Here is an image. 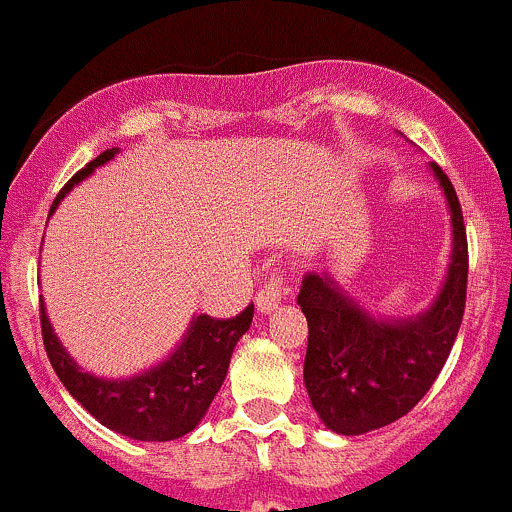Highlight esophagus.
<instances>
[{
  "mask_svg": "<svg viewBox=\"0 0 512 512\" xmlns=\"http://www.w3.org/2000/svg\"><path fill=\"white\" fill-rule=\"evenodd\" d=\"M286 293H288V288H286V281H283L281 271L271 273V276H268L266 281H263L261 291L256 293L258 311H261V313L276 311L278 303H281V298L286 296Z\"/></svg>",
  "mask_w": 512,
  "mask_h": 512,
  "instance_id": "1",
  "label": "esophagus"
}]
</instances>
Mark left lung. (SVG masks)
I'll use <instances>...</instances> for the list:
<instances>
[{
    "instance_id": "8db88e82",
    "label": "left lung",
    "mask_w": 512,
    "mask_h": 512,
    "mask_svg": "<svg viewBox=\"0 0 512 512\" xmlns=\"http://www.w3.org/2000/svg\"><path fill=\"white\" fill-rule=\"evenodd\" d=\"M453 224V254L440 293L423 313L376 318L328 273H306L298 306L308 321L303 381L326 428L361 435L406 416L430 391L458 336L468 288V239L458 194L438 164Z\"/></svg>"
}]
</instances>
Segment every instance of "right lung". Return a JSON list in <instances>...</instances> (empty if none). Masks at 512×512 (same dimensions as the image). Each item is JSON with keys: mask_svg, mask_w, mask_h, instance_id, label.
<instances>
[{"mask_svg": "<svg viewBox=\"0 0 512 512\" xmlns=\"http://www.w3.org/2000/svg\"><path fill=\"white\" fill-rule=\"evenodd\" d=\"M116 151L119 149H106L82 171H77L54 199L49 216L57 211L59 201L96 166L114 159ZM39 311H42L39 318H42L47 356L74 401L82 403L101 426L116 430L126 438L146 440V443L181 438L199 426L224 383L236 343L254 321V303L246 306L236 318H211L201 313L191 318L174 353H169L154 368L131 378H99L79 368L67 348L59 343L44 301H39Z\"/></svg>", "mask_w": 512, "mask_h": 512, "instance_id": "obj_1", "label": "right lung"}]
</instances>
